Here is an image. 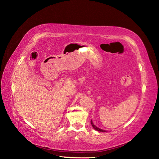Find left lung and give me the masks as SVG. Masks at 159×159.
<instances>
[{"mask_svg":"<svg viewBox=\"0 0 159 159\" xmlns=\"http://www.w3.org/2000/svg\"><path fill=\"white\" fill-rule=\"evenodd\" d=\"M91 124H92V127H94V128L96 129V130H97V131H98V132H105V130H102V129H100V128H98V127H96L94 124H93V123H92V121L91 120Z\"/></svg>","mask_w":159,"mask_h":159,"instance_id":"left-lung-1","label":"left lung"}]
</instances>
